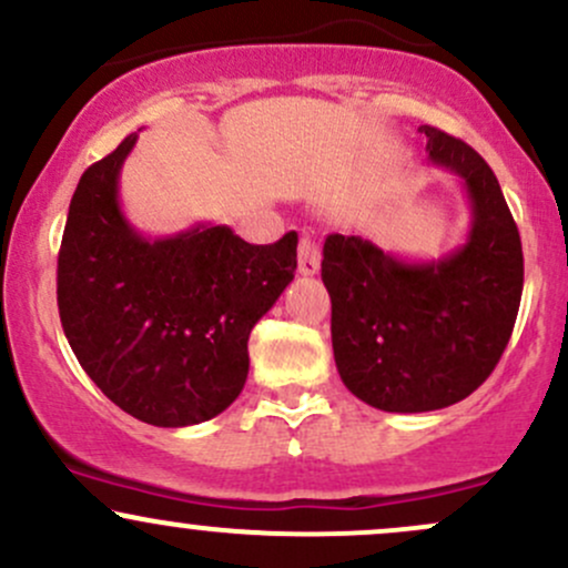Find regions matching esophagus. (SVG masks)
Returning a JSON list of instances; mask_svg holds the SVG:
<instances>
[{
    "instance_id": "1",
    "label": "esophagus",
    "mask_w": 568,
    "mask_h": 568,
    "mask_svg": "<svg viewBox=\"0 0 568 568\" xmlns=\"http://www.w3.org/2000/svg\"><path fill=\"white\" fill-rule=\"evenodd\" d=\"M317 270H321V247H317L313 236L304 234L302 242H298V272H302L304 277H310V274H315Z\"/></svg>"
}]
</instances>
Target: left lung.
I'll list each match as a JSON object with an SVG mask.
<instances>
[{
	"mask_svg": "<svg viewBox=\"0 0 568 568\" xmlns=\"http://www.w3.org/2000/svg\"><path fill=\"white\" fill-rule=\"evenodd\" d=\"M428 164L464 180L471 229L439 261H402L361 236L328 234L321 277L332 296L342 383L385 413L450 407L496 369L523 294L520 234L494 170L434 126Z\"/></svg>",
	"mask_w": 568,
	"mask_h": 568,
	"instance_id": "1",
	"label": "left lung"
}]
</instances>
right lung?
Listing matches in <instances>:
<instances>
[{
    "instance_id": "obj_1",
    "label": "right lung",
    "mask_w": 568,
    "mask_h": 568,
    "mask_svg": "<svg viewBox=\"0 0 568 568\" xmlns=\"http://www.w3.org/2000/svg\"><path fill=\"white\" fill-rule=\"evenodd\" d=\"M136 134L80 178L59 251V315L97 388L136 420L221 415L247 379V336L296 272V232L251 245L229 226L142 236L118 202Z\"/></svg>"
}]
</instances>
